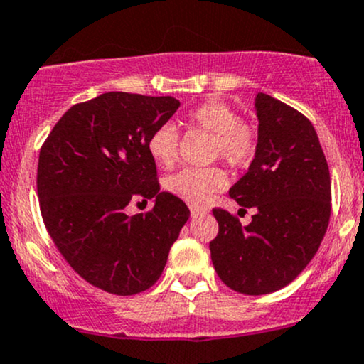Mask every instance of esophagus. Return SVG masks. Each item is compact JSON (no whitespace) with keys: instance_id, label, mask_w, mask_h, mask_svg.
<instances>
[{"instance_id":"34e87169","label":"esophagus","mask_w":364,"mask_h":364,"mask_svg":"<svg viewBox=\"0 0 364 364\" xmlns=\"http://www.w3.org/2000/svg\"><path fill=\"white\" fill-rule=\"evenodd\" d=\"M204 213V209L203 208H196V206H191V216L194 218V216H199V215H203Z\"/></svg>"}]
</instances>
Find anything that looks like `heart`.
<instances>
[{
  "instance_id": "heart-1",
  "label": "heart",
  "mask_w": 364,
  "mask_h": 364,
  "mask_svg": "<svg viewBox=\"0 0 364 364\" xmlns=\"http://www.w3.org/2000/svg\"><path fill=\"white\" fill-rule=\"evenodd\" d=\"M191 127L213 134V156H220L230 166L249 165L257 151V132L249 122L240 121L228 104L209 100L196 105L183 117ZM149 156L160 166H170L177 160L178 134L172 124H161L149 134L146 143ZM166 189L189 204H203L226 186L225 172L218 166L187 168L170 175Z\"/></svg>"
}]
</instances>
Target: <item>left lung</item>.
I'll list each match as a JSON object with an SVG mask.
<instances>
[{
  "label": "left lung",
  "mask_w": 364,
  "mask_h": 364,
  "mask_svg": "<svg viewBox=\"0 0 364 364\" xmlns=\"http://www.w3.org/2000/svg\"><path fill=\"white\" fill-rule=\"evenodd\" d=\"M257 151L230 198L255 215L247 226L213 209L220 232L209 243L218 276L233 291L269 294L288 286L317 254L331 218V175L305 115L257 93Z\"/></svg>",
  "instance_id": "left-lung-1"
}]
</instances>
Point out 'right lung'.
<instances>
[{
	"mask_svg": "<svg viewBox=\"0 0 364 364\" xmlns=\"http://www.w3.org/2000/svg\"><path fill=\"white\" fill-rule=\"evenodd\" d=\"M173 97L107 92L73 105L38 155L37 194L50 238L90 284L129 296L151 288L191 211L160 192L149 134L177 112ZM155 198L127 217L131 198Z\"/></svg>",
	"mask_w": 364,
	"mask_h": 364,
	"instance_id": "obj_1",
	"label": "right lung"
}]
</instances>
